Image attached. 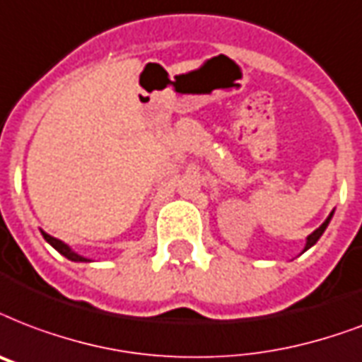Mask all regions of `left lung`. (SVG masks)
Instances as JSON below:
<instances>
[{
  "mask_svg": "<svg viewBox=\"0 0 362 362\" xmlns=\"http://www.w3.org/2000/svg\"><path fill=\"white\" fill-rule=\"evenodd\" d=\"M332 216H334V211L328 214L327 220H325V222H322V224L319 226V228H317L315 231H313V233H310V235H308V239H305V247H303L302 252H305L308 248L313 247V245H315V243L319 241V239H321V235H322V233H325V230H327V228H328V224H330V220H332Z\"/></svg>",
  "mask_w": 362,
  "mask_h": 362,
  "instance_id": "obj_1",
  "label": "left lung"
}]
</instances>
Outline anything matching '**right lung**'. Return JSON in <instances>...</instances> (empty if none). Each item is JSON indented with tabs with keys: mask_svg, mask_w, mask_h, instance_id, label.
<instances>
[{
	"mask_svg": "<svg viewBox=\"0 0 362 362\" xmlns=\"http://www.w3.org/2000/svg\"><path fill=\"white\" fill-rule=\"evenodd\" d=\"M41 235H43V239H45V241L49 243V245H51L54 250H59L60 255L66 256L68 260H71V262H93L90 258H85V256L77 255L76 250H71V247H68L64 241H60V239H57V237L49 235V233H45V231H41Z\"/></svg>",
	"mask_w": 362,
	"mask_h": 362,
	"instance_id": "add662e5",
	"label": "right lung"
}]
</instances>
